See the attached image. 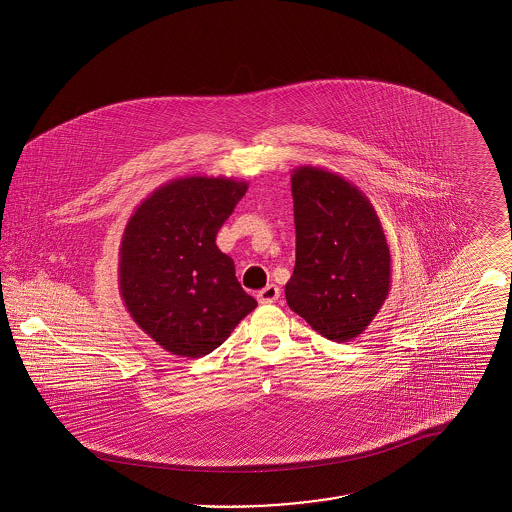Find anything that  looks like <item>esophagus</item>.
Instances as JSON below:
<instances>
[{
	"mask_svg": "<svg viewBox=\"0 0 512 512\" xmlns=\"http://www.w3.org/2000/svg\"><path fill=\"white\" fill-rule=\"evenodd\" d=\"M278 297H280V290L274 284H268L267 288L257 292L259 303H274V301H278Z\"/></svg>",
	"mask_w": 512,
	"mask_h": 512,
	"instance_id": "1",
	"label": "esophagus"
}]
</instances>
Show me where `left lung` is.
Listing matches in <instances>:
<instances>
[{
  "label": "left lung",
  "instance_id": "obj_1",
  "mask_svg": "<svg viewBox=\"0 0 512 512\" xmlns=\"http://www.w3.org/2000/svg\"><path fill=\"white\" fill-rule=\"evenodd\" d=\"M292 195L295 268L286 301L320 336L353 340L390 293L384 228L370 199L336 172L297 167Z\"/></svg>",
  "mask_w": 512,
  "mask_h": 512
}]
</instances>
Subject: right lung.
Instances as JSON below:
<instances>
[{
	"mask_svg": "<svg viewBox=\"0 0 512 512\" xmlns=\"http://www.w3.org/2000/svg\"><path fill=\"white\" fill-rule=\"evenodd\" d=\"M247 192L226 176L174 178L146 197L126 222L119 288L130 317L165 351H215L257 301L215 240Z\"/></svg>",
	"mask_w": 512,
	"mask_h": 512,
	"instance_id": "right-lung-1",
	"label": "right lung"
}]
</instances>
